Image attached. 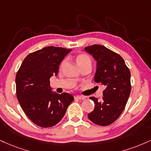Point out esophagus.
Returning a JSON list of instances; mask_svg holds the SVG:
<instances>
[{
	"label": "esophagus",
	"instance_id": "1",
	"mask_svg": "<svg viewBox=\"0 0 151 151\" xmlns=\"http://www.w3.org/2000/svg\"><path fill=\"white\" fill-rule=\"evenodd\" d=\"M74 99H79V100H84L86 98L84 97V96H76L75 97H74Z\"/></svg>",
	"mask_w": 151,
	"mask_h": 151
}]
</instances>
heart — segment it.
<instances>
[{
	"label": "heart",
	"mask_w": 151,
	"mask_h": 151,
	"mask_svg": "<svg viewBox=\"0 0 151 151\" xmlns=\"http://www.w3.org/2000/svg\"><path fill=\"white\" fill-rule=\"evenodd\" d=\"M76 62H77V64L79 68L84 66L86 65H91V58L89 56L85 53H79L76 55L75 57ZM65 64V60L62 62L61 63V67H63Z\"/></svg>",
	"instance_id": "obj_1"
}]
</instances>
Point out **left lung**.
Returning a JSON list of instances; mask_svg holds the SVG:
<instances>
[{"instance_id":"8db88e82","label":"left lung","mask_w":151,"mask_h":151,"mask_svg":"<svg viewBox=\"0 0 151 151\" xmlns=\"http://www.w3.org/2000/svg\"><path fill=\"white\" fill-rule=\"evenodd\" d=\"M84 50L97 62L94 81L105 86L102 101L90 98L95 108L88 117L94 124L108 126L120 116L127 103L132 88L130 71L123 58L106 47L96 44Z\"/></svg>"}]
</instances>
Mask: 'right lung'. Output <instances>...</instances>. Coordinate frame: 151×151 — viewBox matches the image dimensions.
Returning a JSON list of instances; mask_svg holds the SVG:
<instances>
[{"label":"right lung","mask_w":151,"mask_h":151,"mask_svg":"<svg viewBox=\"0 0 151 151\" xmlns=\"http://www.w3.org/2000/svg\"><path fill=\"white\" fill-rule=\"evenodd\" d=\"M71 49L48 46L29 54L16 75V93L24 112L41 127L57 124L73 101L71 94L52 91L50 78Z\"/></svg>","instance_id":"obj_1"}]
</instances>
